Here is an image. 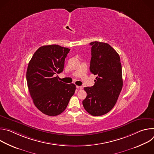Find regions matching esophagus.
Wrapping results in <instances>:
<instances>
[{"label":"esophagus","mask_w":154,"mask_h":154,"mask_svg":"<svg viewBox=\"0 0 154 154\" xmlns=\"http://www.w3.org/2000/svg\"><path fill=\"white\" fill-rule=\"evenodd\" d=\"M76 88L77 89H79V90H82L83 89V87L82 86H76Z\"/></svg>","instance_id":"esophagus-1"}]
</instances>
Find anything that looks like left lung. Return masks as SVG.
<instances>
[{"label": "left lung", "instance_id": "8db88e82", "mask_svg": "<svg viewBox=\"0 0 154 154\" xmlns=\"http://www.w3.org/2000/svg\"><path fill=\"white\" fill-rule=\"evenodd\" d=\"M91 47L90 72L97 75L94 85L85 87L87 96L82 102L85 110L96 116L108 113L116 104L123 81L120 57L108 44L94 41Z\"/></svg>", "mask_w": 154, "mask_h": 154}]
</instances>
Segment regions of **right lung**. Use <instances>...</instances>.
<instances>
[{"label": "right lung", "mask_w": 154, "mask_h": 154, "mask_svg": "<svg viewBox=\"0 0 154 154\" xmlns=\"http://www.w3.org/2000/svg\"><path fill=\"white\" fill-rule=\"evenodd\" d=\"M70 49L58 45L40 47L29 61L26 78L28 88L36 107L51 116L66 108L75 91V85L59 81L57 74L63 72L64 60Z\"/></svg>", "instance_id": "obj_1"}]
</instances>
